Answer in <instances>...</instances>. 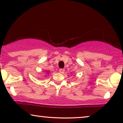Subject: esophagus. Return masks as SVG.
<instances>
[{
    "mask_svg": "<svg viewBox=\"0 0 123 123\" xmlns=\"http://www.w3.org/2000/svg\"><path fill=\"white\" fill-rule=\"evenodd\" d=\"M64 71H65L64 69H59V72L61 73H64Z\"/></svg>",
    "mask_w": 123,
    "mask_h": 123,
    "instance_id": "1",
    "label": "esophagus"
}]
</instances>
